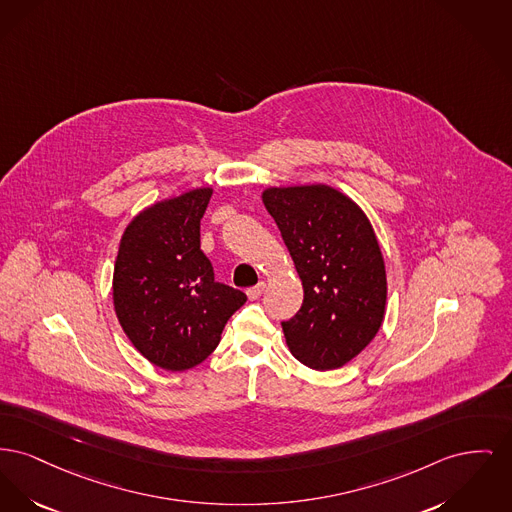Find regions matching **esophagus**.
Listing matches in <instances>:
<instances>
[{"label": "esophagus", "mask_w": 512, "mask_h": 512, "mask_svg": "<svg viewBox=\"0 0 512 512\" xmlns=\"http://www.w3.org/2000/svg\"><path fill=\"white\" fill-rule=\"evenodd\" d=\"M265 282H259L257 286H253V288H249L247 290V296H249V300H257V298H261L263 296V292H265Z\"/></svg>", "instance_id": "esophagus-1"}]
</instances>
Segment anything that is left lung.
<instances>
[{"label": "left lung", "mask_w": 512, "mask_h": 512, "mask_svg": "<svg viewBox=\"0 0 512 512\" xmlns=\"http://www.w3.org/2000/svg\"><path fill=\"white\" fill-rule=\"evenodd\" d=\"M263 203L303 286L300 311L282 321L286 344L311 369H338L385 317L387 274L375 232L360 207L329 185L271 187Z\"/></svg>", "instance_id": "obj_1"}]
</instances>
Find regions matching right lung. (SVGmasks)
Here are the masks:
<instances>
[{"label": "right lung", "mask_w": 512, "mask_h": 512, "mask_svg": "<svg viewBox=\"0 0 512 512\" xmlns=\"http://www.w3.org/2000/svg\"><path fill=\"white\" fill-rule=\"evenodd\" d=\"M211 187L193 189L137 214L114 267L121 329L147 360L185 371L207 360L247 296L216 282L201 251V218Z\"/></svg>", "instance_id": "1"}]
</instances>
